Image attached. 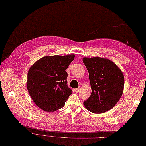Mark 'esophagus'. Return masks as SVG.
<instances>
[{"label": "esophagus", "instance_id": "esophagus-1", "mask_svg": "<svg viewBox=\"0 0 146 146\" xmlns=\"http://www.w3.org/2000/svg\"><path fill=\"white\" fill-rule=\"evenodd\" d=\"M81 90V88L80 87H78V88H77L75 89V93H78Z\"/></svg>", "mask_w": 146, "mask_h": 146}]
</instances>
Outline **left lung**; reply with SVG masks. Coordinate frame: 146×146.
I'll return each mask as SVG.
<instances>
[{
  "label": "left lung",
  "mask_w": 146,
  "mask_h": 146,
  "mask_svg": "<svg viewBox=\"0 0 146 146\" xmlns=\"http://www.w3.org/2000/svg\"><path fill=\"white\" fill-rule=\"evenodd\" d=\"M92 87L90 98L84 105L90 112L101 113L113 108L123 93L124 77L113 62L99 57L84 58Z\"/></svg>",
  "instance_id": "obj_1"
}]
</instances>
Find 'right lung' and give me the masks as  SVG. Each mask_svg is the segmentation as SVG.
<instances>
[{
	"instance_id": "add662e5",
	"label": "right lung",
	"mask_w": 146,
	"mask_h": 146,
	"mask_svg": "<svg viewBox=\"0 0 146 146\" xmlns=\"http://www.w3.org/2000/svg\"><path fill=\"white\" fill-rule=\"evenodd\" d=\"M74 58V54L45 56L30 67L28 72L27 89L40 109L52 112L64 106L72 93L67 85L66 69Z\"/></svg>"
}]
</instances>
